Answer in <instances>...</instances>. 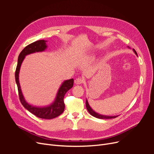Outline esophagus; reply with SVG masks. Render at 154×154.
<instances>
[{
  "mask_svg": "<svg viewBox=\"0 0 154 154\" xmlns=\"http://www.w3.org/2000/svg\"><path fill=\"white\" fill-rule=\"evenodd\" d=\"M75 84H82L84 83V80L82 78H77L75 80Z\"/></svg>",
  "mask_w": 154,
  "mask_h": 154,
  "instance_id": "obj_1",
  "label": "esophagus"
}]
</instances>
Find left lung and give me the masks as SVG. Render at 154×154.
I'll return each instance as SVG.
<instances>
[{
    "label": "left lung",
    "instance_id": "left-lung-1",
    "mask_svg": "<svg viewBox=\"0 0 154 154\" xmlns=\"http://www.w3.org/2000/svg\"><path fill=\"white\" fill-rule=\"evenodd\" d=\"M133 51H134V52H135V54L136 55H137L136 51H135L134 49H133ZM85 104H86L87 109L88 112H89V114H90L91 115H92V116L96 117V118L102 119H114V118H116V117H118V116H103V115L99 114H97V113H96L95 112H94V111L92 109V108H91V107H90V106H89V104H88V103L87 100H86Z\"/></svg>",
    "mask_w": 154,
    "mask_h": 154
}]
</instances>
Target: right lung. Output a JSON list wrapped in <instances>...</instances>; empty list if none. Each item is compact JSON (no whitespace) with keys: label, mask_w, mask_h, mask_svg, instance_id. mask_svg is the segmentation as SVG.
Segmentation results:
<instances>
[{"label":"right lung","mask_w":154,"mask_h":154,"mask_svg":"<svg viewBox=\"0 0 154 154\" xmlns=\"http://www.w3.org/2000/svg\"><path fill=\"white\" fill-rule=\"evenodd\" d=\"M45 42L46 41L44 40H37V41H35L28 45L23 48L19 55L17 66V67H16L15 73V77L16 84L17 85L19 99L21 103L22 104V106L27 110L31 112L32 114H33L38 118L45 119H52L58 117L63 113L65 109V104L63 102L64 96L65 94L67 93V92L69 89H70L73 87V85H74V79H71L64 81L62 83L60 87L59 88L57 94L55 101L51 105H50L49 106H47L44 107H37L35 106H32L26 101L21 91L19 80V74L20 71V68L24 58H25V57L30 54L38 52H42L45 51V49L47 47L46 45Z\"/></svg>","instance_id":"right-lung-1"}]
</instances>
